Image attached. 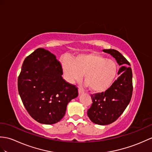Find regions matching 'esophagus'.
<instances>
[{
	"label": "esophagus",
	"instance_id": "1",
	"mask_svg": "<svg viewBox=\"0 0 152 152\" xmlns=\"http://www.w3.org/2000/svg\"><path fill=\"white\" fill-rule=\"evenodd\" d=\"M78 93H79V95H80V94H83V93H84V91H83V89H80V88H79V89H78Z\"/></svg>",
	"mask_w": 152,
	"mask_h": 152
}]
</instances>
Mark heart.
Returning <instances> with one entry per match:
<instances>
[{
	"label": "heart",
	"mask_w": 152,
	"mask_h": 152,
	"mask_svg": "<svg viewBox=\"0 0 152 152\" xmlns=\"http://www.w3.org/2000/svg\"><path fill=\"white\" fill-rule=\"evenodd\" d=\"M63 74L70 83L84 80L94 92L107 89L114 80L116 65L114 61L105 59L96 53L79 54L73 59L63 57L60 60Z\"/></svg>",
	"instance_id": "b5f03b06"
}]
</instances>
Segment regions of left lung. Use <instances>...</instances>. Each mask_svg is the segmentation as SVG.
<instances>
[{
	"label": "left lung",
	"instance_id": "left-lung-1",
	"mask_svg": "<svg viewBox=\"0 0 152 152\" xmlns=\"http://www.w3.org/2000/svg\"><path fill=\"white\" fill-rule=\"evenodd\" d=\"M103 52L111 55L121 66L119 77L105 92L91 95L93 104L88 109L87 115L94 124L107 125L121 116L131 100L133 92L132 70L124 56L114 49H105Z\"/></svg>",
	"mask_w": 152,
	"mask_h": 152
}]
</instances>
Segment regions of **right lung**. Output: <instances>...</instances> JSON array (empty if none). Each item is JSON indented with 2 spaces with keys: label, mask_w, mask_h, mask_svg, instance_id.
<instances>
[{
  "label": "right lung",
  "mask_w": 152,
  "mask_h": 152,
  "mask_svg": "<svg viewBox=\"0 0 152 152\" xmlns=\"http://www.w3.org/2000/svg\"><path fill=\"white\" fill-rule=\"evenodd\" d=\"M62 75L61 63L44 48L36 49L23 63L19 93L28 113L41 124L58 122L69 102L78 96L77 87L65 82Z\"/></svg>",
  "instance_id": "1"
}]
</instances>
